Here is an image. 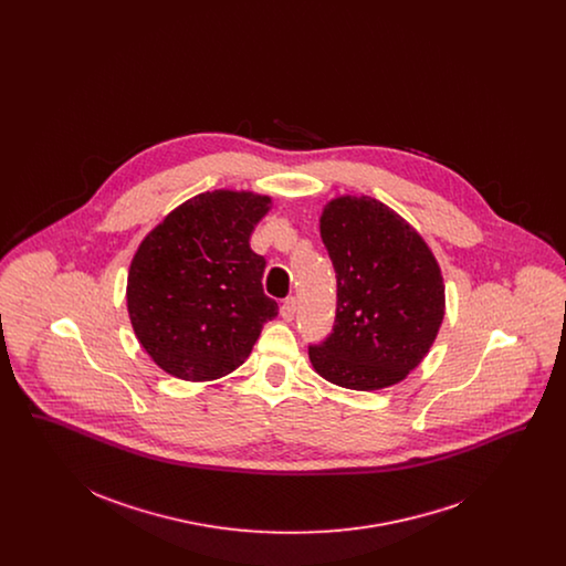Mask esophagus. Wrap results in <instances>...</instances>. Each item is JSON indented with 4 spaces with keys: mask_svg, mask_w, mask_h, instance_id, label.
<instances>
[{
    "mask_svg": "<svg viewBox=\"0 0 566 566\" xmlns=\"http://www.w3.org/2000/svg\"><path fill=\"white\" fill-rule=\"evenodd\" d=\"M280 314H282V318L284 321H293L296 314V298L295 296H289L284 303H282V307H280Z\"/></svg>",
    "mask_w": 566,
    "mask_h": 566,
    "instance_id": "obj_1",
    "label": "esophagus"
}]
</instances>
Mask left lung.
<instances>
[{
    "mask_svg": "<svg viewBox=\"0 0 566 566\" xmlns=\"http://www.w3.org/2000/svg\"><path fill=\"white\" fill-rule=\"evenodd\" d=\"M321 235L337 277L335 324L310 346L314 369L350 390L401 381L443 321V277L424 240L371 197L333 199Z\"/></svg>",
    "mask_w": 566,
    "mask_h": 566,
    "instance_id": "1",
    "label": "left lung"
}]
</instances>
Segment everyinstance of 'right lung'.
Wrapping results in <instances>:
<instances>
[{
	"label": "right lung",
	"mask_w": 566,
	"mask_h": 566,
	"mask_svg": "<svg viewBox=\"0 0 566 566\" xmlns=\"http://www.w3.org/2000/svg\"><path fill=\"white\" fill-rule=\"evenodd\" d=\"M270 197L214 190L185 201L142 242L127 280L135 335L163 371L203 381L238 369L277 316L265 256L250 248Z\"/></svg>",
	"instance_id": "obj_1"
}]
</instances>
